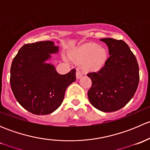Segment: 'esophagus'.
Instances as JSON below:
<instances>
[{
    "instance_id": "esophagus-1",
    "label": "esophagus",
    "mask_w": 150,
    "mask_h": 150,
    "mask_svg": "<svg viewBox=\"0 0 150 150\" xmlns=\"http://www.w3.org/2000/svg\"><path fill=\"white\" fill-rule=\"evenodd\" d=\"M83 74L82 72H81L80 70H78L76 72V78H78V79H79V78H81V77L83 76Z\"/></svg>"
}]
</instances>
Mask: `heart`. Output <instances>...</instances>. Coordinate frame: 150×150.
<instances>
[{
    "instance_id": "b5f03b06",
    "label": "heart",
    "mask_w": 150,
    "mask_h": 150,
    "mask_svg": "<svg viewBox=\"0 0 150 150\" xmlns=\"http://www.w3.org/2000/svg\"><path fill=\"white\" fill-rule=\"evenodd\" d=\"M71 57L80 63L88 62V67L97 70L103 67L107 59V54L106 50L99 47V45L88 43L75 51Z\"/></svg>"
}]
</instances>
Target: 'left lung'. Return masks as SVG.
I'll list each match as a JSON object with an SVG mask.
<instances>
[{
	"label": "left lung",
	"instance_id": "left-lung-1",
	"mask_svg": "<svg viewBox=\"0 0 150 150\" xmlns=\"http://www.w3.org/2000/svg\"><path fill=\"white\" fill-rule=\"evenodd\" d=\"M100 40L108 46L110 57L101 69L87 74L92 81L88 97L95 108L110 112L122 108L132 99L139 82V69L123 40L110 38Z\"/></svg>",
	"mask_w": 150,
	"mask_h": 150
}]
</instances>
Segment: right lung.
<instances>
[{
    "label": "right lung",
    "mask_w": 150,
    "mask_h": 150,
    "mask_svg": "<svg viewBox=\"0 0 150 150\" xmlns=\"http://www.w3.org/2000/svg\"><path fill=\"white\" fill-rule=\"evenodd\" d=\"M59 51L53 41L25 44L13 58L10 83L15 98L33 114L48 115L55 111L64 99L67 88L75 81V69L60 75L45 62Z\"/></svg>",
    "instance_id": "1"
}]
</instances>
